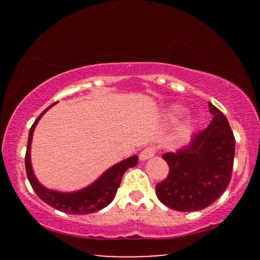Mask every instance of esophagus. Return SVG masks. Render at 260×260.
<instances>
[{
	"label": "esophagus",
	"instance_id": "34e87169",
	"mask_svg": "<svg viewBox=\"0 0 260 260\" xmlns=\"http://www.w3.org/2000/svg\"><path fill=\"white\" fill-rule=\"evenodd\" d=\"M154 155H155V149L154 148H151V147L145 148V149H143V150L141 151L140 159H141V161H145V159L152 157V156H154Z\"/></svg>",
	"mask_w": 260,
	"mask_h": 260
}]
</instances>
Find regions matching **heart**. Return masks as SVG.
<instances>
[{
	"label": "heart",
	"mask_w": 260,
	"mask_h": 260,
	"mask_svg": "<svg viewBox=\"0 0 260 260\" xmlns=\"http://www.w3.org/2000/svg\"><path fill=\"white\" fill-rule=\"evenodd\" d=\"M183 108L181 105H177V104H174L170 106V108L167 110V116H168L169 119H176L177 117H179L181 113L183 112ZM197 125V120L194 118H187L184 119L182 123L180 124L179 127H177V140L179 141H184L186 138L189 136L190 131L193 130V127Z\"/></svg>",
	"instance_id": "1"
}]
</instances>
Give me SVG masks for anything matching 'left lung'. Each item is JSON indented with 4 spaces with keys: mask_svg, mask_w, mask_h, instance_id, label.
Masks as SVG:
<instances>
[{
    "mask_svg": "<svg viewBox=\"0 0 260 260\" xmlns=\"http://www.w3.org/2000/svg\"><path fill=\"white\" fill-rule=\"evenodd\" d=\"M213 119L194 135L188 147L166 152L168 177L156 186V195L174 211L194 212L208 207L223 194L232 175L236 140L229 120L208 102Z\"/></svg>",
    "mask_w": 260,
    "mask_h": 260,
    "instance_id": "8db88e82",
    "label": "left lung"
}]
</instances>
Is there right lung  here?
Wrapping results in <instances>:
<instances>
[{
  "instance_id": "right-lung-1",
  "label": "right lung",
  "mask_w": 260,
  "mask_h": 260,
  "mask_svg": "<svg viewBox=\"0 0 260 260\" xmlns=\"http://www.w3.org/2000/svg\"><path fill=\"white\" fill-rule=\"evenodd\" d=\"M54 104L48 106L38 117V119L35 120L30 127L29 135H28V144L26 151V172L28 180L30 182V186L42 201L51 206V207L58 209L60 212L69 213V214L81 215L101 211V209L105 208L106 206L111 204V201L115 199L116 191L118 189L124 173L129 168H133V167L137 165L138 156L134 155L129 158L118 162L115 166L110 167L97 180L93 181L91 184H88L87 187L83 188V189L76 191H67L66 193V191L48 189V188L42 186L39 182L37 176H35L33 167H31V140H33V134L38 122L45 115V112L48 109H51Z\"/></svg>"
}]
</instances>
